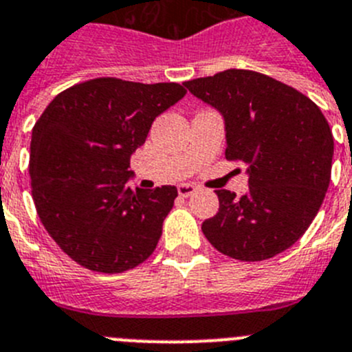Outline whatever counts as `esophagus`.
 I'll return each mask as SVG.
<instances>
[{
    "label": "esophagus",
    "mask_w": 352,
    "mask_h": 352,
    "mask_svg": "<svg viewBox=\"0 0 352 352\" xmlns=\"http://www.w3.org/2000/svg\"><path fill=\"white\" fill-rule=\"evenodd\" d=\"M177 191H179L180 196L188 198V196L195 195V192L198 191V188H196L195 184H179V186H177Z\"/></svg>",
    "instance_id": "34e87169"
}]
</instances>
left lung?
Listing matches in <instances>:
<instances>
[{"mask_svg": "<svg viewBox=\"0 0 352 352\" xmlns=\"http://www.w3.org/2000/svg\"><path fill=\"white\" fill-rule=\"evenodd\" d=\"M184 85L219 110L226 160L245 163L249 189H219V212L201 224L208 242L240 261L286 251L307 231L331 179L333 135L314 101L251 69H224Z\"/></svg>", "mask_w": 352, "mask_h": 352, "instance_id": "8db88e82", "label": "left lung"}]
</instances>
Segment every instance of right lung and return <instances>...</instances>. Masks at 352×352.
Wrapping results in <instances>:
<instances>
[{
    "label": "right lung",
    "mask_w": 352,
    "mask_h": 352,
    "mask_svg": "<svg viewBox=\"0 0 352 352\" xmlns=\"http://www.w3.org/2000/svg\"><path fill=\"white\" fill-rule=\"evenodd\" d=\"M184 94L175 82L93 78L59 93L34 124L30 175L38 217L84 268L121 274L156 249L177 188L135 191L129 160L154 119Z\"/></svg>",
    "instance_id": "obj_1"
}]
</instances>
